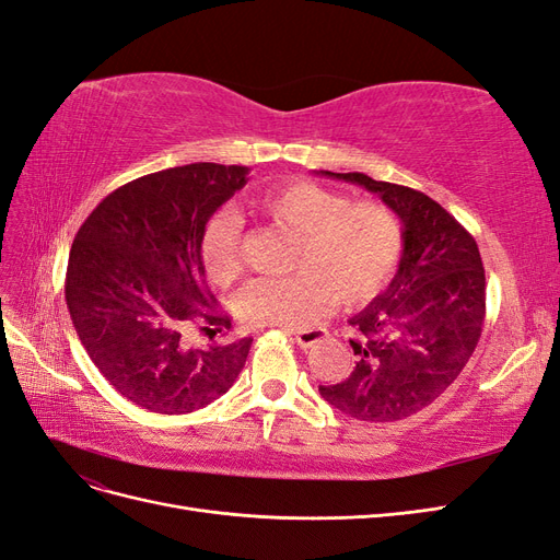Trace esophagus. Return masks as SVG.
<instances>
[{
    "mask_svg": "<svg viewBox=\"0 0 560 560\" xmlns=\"http://www.w3.org/2000/svg\"><path fill=\"white\" fill-rule=\"evenodd\" d=\"M294 339L299 343V349H313L315 343H320L323 339H327V329L325 327H311V329H296Z\"/></svg>",
    "mask_w": 560,
    "mask_h": 560,
    "instance_id": "obj_1",
    "label": "esophagus"
}]
</instances>
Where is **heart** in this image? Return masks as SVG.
<instances>
[{
	"instance_id": "b5f03b06",
	"label": "heart",
	"mask_w": 560,
	"mask_h": 560,
	"mask_svg": "<svg viewBox=\"0 0 560 560\" xmlns=\"http://www.w3.org/2000/svg\"><path fill=\"white\" fill-rule=\"evenodd\" d=\"M249 209L294 235L287 278H261L237 294V315L259 327H308L335 299L343 308L365 306L388 284L402 249L398 217L384 202L358 200L306 178L256 192ZM200 256L207 278L231 284L243 276V221L221 209L205 225Z\"/></svg>"
}]
</instances>
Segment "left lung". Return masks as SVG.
<instances>
[{
    "mask_svg": "<svg viewBox=\"0 0 560 560\" xmlns=\"http://www.w3.org/2000/svg\"><path fill=\"white\" fill-rule=\"evenodd\" d=\"M329 178L362 186L402 221L398 273L353 315L355 365L339 384L317 386L339 412L386 424L424 410L457 380L486 320V270L474 235L429 195L368 174Z\"/></svg>",
    "mask_w": 560,
    "mask_h": 560,
    "instance_id": "8db88e82",
    "label": "left lung"
}]
</instances>
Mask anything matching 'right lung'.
I'll use <instances>...</instances> for the list:
<instances>
[{
    "label": "right lung",
    "mask_w": 560,
    "mask_h": 560,
    "mask_svg": "<svg viewBox=\"0 0 560 560\" xmlns=\"http://www.w3.org/2000/svg\"><path fill=\"white\" fill-rule=\"evenodd\" d=\"M247 167L198 162L113 190L74 235L66 301L78 337L127 400L160 415L214 402L243 372L252 339H233L205 280L200 243L211 214L247 184ZM188 324L224 339L185 343Z\"/></svg>",
    "instance_id": "1"
}]
</instances>
